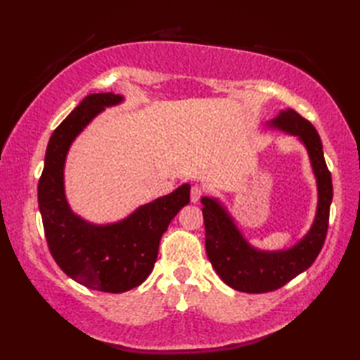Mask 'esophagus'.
<instances>
[{
  "label": "esophagus",
  "instance_id": "1",
  "mask_svg": "<svg viewBox=\"0 0 360 360\" xmlns=\"http://www.w3.org/2000/svg\"><path fill=\"white\" fill-rule=\"evenodd\" d=\"M202 195H204V188L201 186H193L192 190H190V200H192V202L200 201Z\"/></svg>",
  "mask_w": 360,
  "mask_h": 360
}]
</instances>
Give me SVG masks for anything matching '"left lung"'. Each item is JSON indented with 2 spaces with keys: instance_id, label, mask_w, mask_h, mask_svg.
I'll return each instance as SVG.
<instances>
[{
  "instance_id": "obj_1",
  "label": "left lung",
  "mask_w": 360,
  "mask_h": 360,
  "mask_svg": "<svg viewBox=\"0 0 360 360\" xmlns=\"http://www.w3.org/2000/svg\"><path fill=\"white\" fill-rule=\"evenodd\" d=\"M271 125L298 136L308 148L319 187L317 215L309 233L288 250H257L243 238L232 218L218 201L210 198L201 200L204 205L205 252L210 263L226 285L248 294L271 292L307 271L322 250L330 224L333 181L316 128L294 110L281 111L278 117L271 120Z\"/></svg>"
}]
</instances>
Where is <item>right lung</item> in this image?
<instances>
[{"label": "right lung", "instance_id": "right-lung-1", "mask_svg": "<svg viewBox=\"0 0 360 360\" xmlns=\"http://www.w3.org/2000/svg\"><path fill=\"white\" fill-rule=\"evenodd\" d=\"M119 94H89L52 133L38 181L44 236L51 255L68 277L102 292L120 294L139 286L153 271L159 243L170 221L190 202V186L158 198L116 224L94 226L75 217L66 202L63 167L71 142Z\"/></svg>", "mask_w": 360, "mask_h": 360}]
</instances>
